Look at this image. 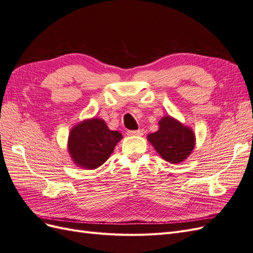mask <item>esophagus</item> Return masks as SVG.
Instances as JSON below:
<instances>
[{"instance_id":"34e87169","label":"esophagus","mask_w":253,"mask_h":253,"mask_svg":"<svg viewBox=\"0 0 253 253\" xmlns=\"http://www.w3.org/2000/svg\"><path fill=\"white\" fill-rule=\"evenodd\" d=\"M126 134L128 136H142L143 131H142V129H136V131H127Z\"/></svg>"}]
</instances>
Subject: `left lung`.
<instances>
[{"mask_svg": "<svg viewBox=\"0 0 253 253\" xmlns=\"http://www.w3.org/2000/svg\"><path fill=\"white\" fill-rule=\"evenodd\" d=\"M148 140L165 160L178 164L185 160L194 149L195 137L191 128L170 116L159 121V129L148 135Z\"/></svg>", "mask_w": 253, "mask_h": 253, "instance_id": "1", "label": "left lung"}]
</instances>
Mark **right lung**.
I'll list each match as a JSON object with an SVG mask.
<instances>
[{
	"mask_svg": "<svg viewBox=\"0 0 253 253\" xmlns=\"http://www.w3.org/2000/svg\"><path fill=\"white\" fill-rule=\"evenodd\" d=\"M121 138L122 135L109 129L102 119L94 118L73 127L68 150L76 165L93 170L105 163Z\"/></svg>",
	"mask_w": 253,
	"mask_h": 253,
	"instance_id": "obj_1",
	"label": "right lung"
}]
</instances>
